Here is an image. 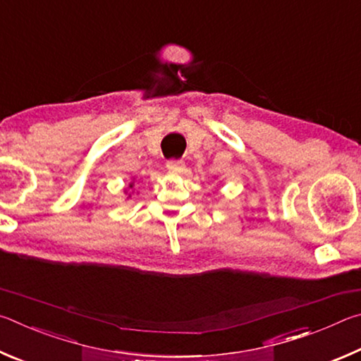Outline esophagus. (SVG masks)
<instances>
[{
	"label": "esophagus",
	"instance_id": "1",
	"mask_svg": "<svg viewBox=\"0 0 361 361\" xmlns=\"http://www.w3.org/2000/svg\"><path fill=\"white\" fill-rule=\"evenodd\" d=\"M167 169L170 172L180 173L183 172V169H185V162H183L181 159H170V161H167Z\"/></svg>",
	"mask_w": 361,
	"mask_h": 361
}]
</instances>
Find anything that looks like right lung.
<instances>
[{
  "label": "right lung",
  "mask_w": 361,
  "mask_h": 361,
  "mask_svg": "<svg viewBox=\"0 0 361 361\" xmlns=\"http://www.w3.org/2000/svg\"><path fill=\"white\" fill-rule=\"evenodd\" d=\"M130 188H132V185H130Z\"/></svg>",
  "instance_id": "obj_1"
}]
</instances>
